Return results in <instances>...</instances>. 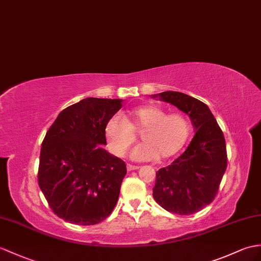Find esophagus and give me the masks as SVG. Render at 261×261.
Wrapping results in <instances>:
<instances>
[{"mask_svg": "<svg viewBox=\"0 0 261 261\" xmlns=\"http://www.w3.org/2000/svg\"><path fill=\"white\" fill-rule=\"evenodd\" d=\"M138 169H139V167H137V166H132V165L126 166V170L128 171H135V170H138Z\"/></svg>", "mask_w": 261, "mask_h": 261, "instance_id": "1", "label": "esophagus"}]
</instances>
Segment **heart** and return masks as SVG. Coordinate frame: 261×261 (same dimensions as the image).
I'll use <instances>...</instances> for the list:
<instances>
[{
    "label": "heart",
    "mask_w": 261,
    "mask_h": 261,
    "mask_svg": "<svg viewBox=\"0 0 261 261\" xmlns=\"http://www.w3.org/2000/svg\"><path fill=\"white\" fill-rule=\"evenodd\" d=\"M141 130L143 141L133 149L131 156L137 161L166 160L177 154L189 140L191 125L181 113L168 114L154 105L133 108L124 118L112 117L106 125V138L112 152L124 156L133 142L135 132Z\"/></svg>",
    "instance_id": "1"
}]
</instances>
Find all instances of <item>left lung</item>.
<instances>
[{
	"instance_id": "obj_1",
	"label": "left lung",
	"mask_w": 261,
	"mask_h": 261,
	"mask_svg": "<svg viewBox=\"0 0 261 261\" xmlns=\"http://www.w3.org/2000/svg\"><path fill=\"white\" fill-rule=\"evenodd\" d=\"M151 98L177 107L190 118L196 130L185 152L155 173L153 198L169 213L196 214L213 202L226 171L223 133L208 106L196 98L175 91Z\"/></svg>"
}]
</instances>
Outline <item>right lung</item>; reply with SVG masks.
I'll use <instances>...</instances> for the list:
<instances>
[{"label":"right lung","mask_w":261,"mask_h":261,"mask_svg":"<svg viewBox=\"0 0 261 261\" xmlns=\"http://www.w3.org/2000/svg\"><path fill=\"white\" fill-rule=\"evenodd\" d=\"M123 100L87 98L59 113L42 142L39 186L53 213L74 225L103 221L116 205L125 163L103 148Z\"/></svg>","instance_id":"add662e5"}]
</instances>
